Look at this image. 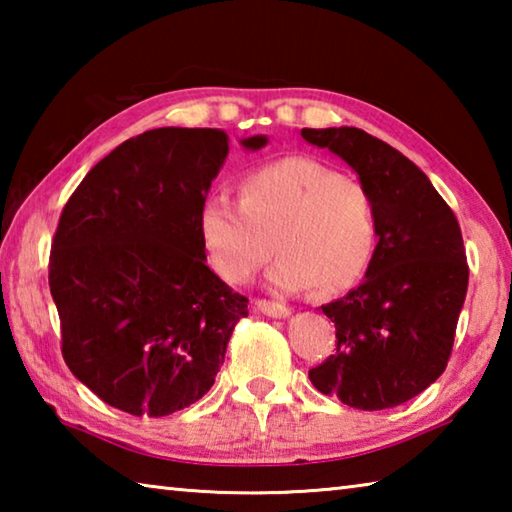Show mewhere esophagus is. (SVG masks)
Here are the masks:
<instances>
[{
    "instance_id": "obj_1",
    "label": "esophagus",
    "mask_w": 512,
    "mask_h": 512,
    "mask_svg": "<svg viewBox=\"0 0 512 512\" xmlns=\"http://www.w3.org/2000/svg\"><path fill=\"white\" fill-rule=\"evenodd\" d=\"M255 307L257 311H262L264 316H271V318H287L291 314V309L287 305H282V302H275V300H255Z\"/></svg>"
}]
</instances>
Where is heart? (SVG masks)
<instances>
[{"label":"heart","mask_w":512,"mask_h":512,"mask_svg":"<svg viewBox=\"0 0 512 512\" xmlns=\"http://www.w3.org/2000/svg\"><path fill=\"white\" fill-rule=\"evenodd\" d=\"M241 201L214 194L201 207V237L216 271L246 282L277 250V289L311 287L323 296L350 289L366 273L377 221L359 178L329 164L287 155L241 178ZM276 246H272V239Z\"/></svg>","instance_id":"b5f03b06"}]
</instances>
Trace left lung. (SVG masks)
I'll return each instance as SVG.
<instances>
[{"mask_svg":"<svg viewBox=\"0 0 512 512\" xmlns=\"http://www.w3.org/2000/svg\"><path fill=\"white\" fill-rule=\"evenodd\" d=\"M359 173L377 221V248L363 280L323 305L336 350L309 370L323 395L361 411L393 409L420 395L447 368L467 277L461 225L429 178L361 128H302Z\"/></svg>","mask_w":512,"mask_h":512,"instance_id":"8db88e82","label":"left lung"}]
</instances>
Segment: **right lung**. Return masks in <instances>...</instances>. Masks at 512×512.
I'll list each match as a JSON object with an SVG mask.
<instances>
[{
  "label": "right lung",
  "mask_w": 512,
  "mask_h": 512,
  "mask_svg": "<svg viewBox=\"0 0 512 512\" xmlns=\"http://www.w3.org/2000/svg\"><path fill=\"white\" fill-rule=\"evenodd\" d=\"M262 149L266 137L241 142ZM216 128H153L94 164L58 219L49 289L67 368L103 402L162 418L214 384L248 298L205 264Z\"/></svg>",
  "instance_id": "add662e5"
}]
</instances>
